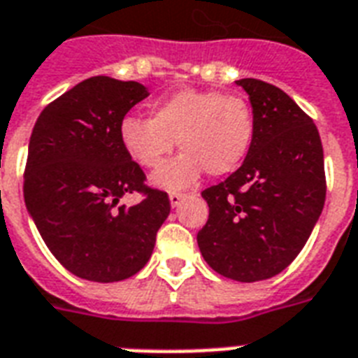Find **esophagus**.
I'll return each mask as SVG.
<instances>
[{"label":"esophagus","instance_id":"34e87169","mask_svg":"<svg viewBox=\"0 0 358 358\" xmlns=\"http://www.w3.org/2000/svg\"><path fill=\"white\" fill-rule=\"evenodd\" d=\"M185 196H187V195H185V193H176V191H173V193L169 195V201H171V206H173V208L180 206V204H182V201H184Z\"/></svg>","mask_w":358,"mask_h":358}]
</instances>
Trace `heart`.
<instances>
[{"label": "heart", "instance_id": "1", "mask_svg": "<svg viewBox=\"0 0 358 358\" xmlns=\"http://www.w3.org/2000/svg\"><path fill=\"white\" fill-rule=\"evenodd\" d=\"M119 139L129 159L157 169L173 150H185L154 174L156 185L185 189L208 171L223 176L241 165L255 139V113L238 92L182 89L150 106V119L128 115L120 120Z\"/></svg>", "mask_w": 358, "mask_h": 358}]
</instances>
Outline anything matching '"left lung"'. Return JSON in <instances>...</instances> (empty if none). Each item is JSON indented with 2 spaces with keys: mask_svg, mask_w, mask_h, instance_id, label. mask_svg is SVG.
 I'll return each mask as SVG.
<instances>
[{
  "mask_svg": "<svg viewBox=\"0 0 358 358\" xmlns=\"http://www.w3.org/2000/svg\"><path fill=\"white\" fill-rule=\"evenodd\" d=\"M236 83L249 94L255 139L236 173L202 191L210 217L196 243L213 271L256 282L284 271L305 247L327 182L314 120L271 83Z\"/></svg>",
  "mask_w": 358,
  "mask_h": 358,
  "instance_id": "1",
  "label": "left lung"
}]
</instances>
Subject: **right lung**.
<instances>
[{"label":"right lung","instance_id":"add662e5","mask_svg":"<svg viewBox=\"0 0 358 358\" xmlns=\"http://www.w3.org/2000/svg\"><path fill=\"white\" fill-rule=\"evenodd\" d=\"M148 91L94 76L48 103L29 139L24 199L44 243L76 277L117 282L141 271L171 212L165 191L124 152L120 120ZM139 192L135 207L120 196Z\"/></svg>","mask_w":358,"mask_h":358}]
</instances>
